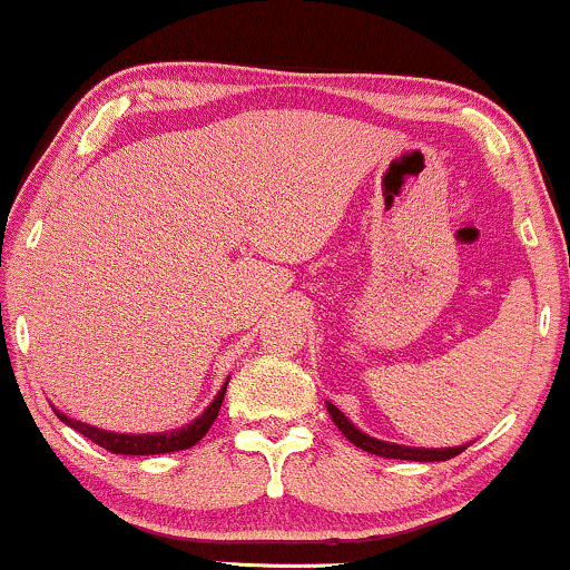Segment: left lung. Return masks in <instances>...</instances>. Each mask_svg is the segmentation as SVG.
<instances>
[{
    "instance_id": "left-lung-1",
    "label": "left lung",
    "mask_w": 570,
    "mask_h": 570,
    "mask_svg": "<svg viewBox=\"0 0 570 570\" xmlns=\"http://www.w3.org/2000/svg\"><path fill=\"white\" fill-rule=\"evenodd\" d=\"M326 409L328 414H332L334 424L342 430V435H345L351 443L358 445V449L368 451V454L385 456V459H414V462H445V459L462 454L464 451V445H456V449H409V445L376 441V438H368L366 433H361L358 428H353L351 420H347L337 406L326 403Z\"/></svg>"
}]
</instances>
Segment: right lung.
<instances>
[{
    "mask_svg": "<svg viewBox=\"0 0 570 570\" xmlns=\"http://www.w3.org/2000/svg\"><path fill=\"white\" fill-rule=\"evenodd\" d=\"M225 387H228V382H225L223 390H219L215 401L209 403L207 411H204V414L198 416L196 422L185 424V428H180V430H173V433H156V435L108 433V430H98V428H89V424H85V422L68 420V416L60 414L58 409H55V414H58L60 422H66L68 428H73V430H77V433L89 438V441H92V443H98L100 449L111 451V454H129V456L173 454V451L190 449V445H196L198 441H202L204 435H207V430H209L212 424H215V420H217L219 406H223Z\"/></svg>",
    "mask_w": 570,
    "mask_h": 570,
    "instance_id": "right-lung-1",
    "label": "right lung"
}]
</instances>
